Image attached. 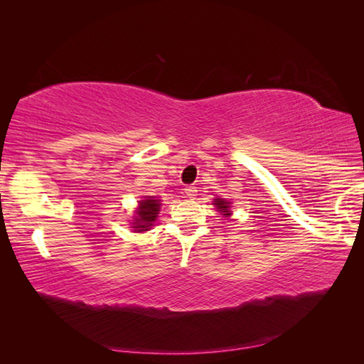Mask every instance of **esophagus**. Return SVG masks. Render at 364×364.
Instances as JSON below:
<instances>
[{
  "label": "esophagus",
  "mask_w": 364,
  "mask_h": 364,
  "mask_svg": "<svg viewBox=\"0 0 364 364\" xmlns=\"http://www.w3.org/2000/svg\"><path fill=\"white\" fill-rule=\"evenodd\" d=\"M184 194H186L189 198H194L197 196V188L196 186H186V189H184Z\"/></svg>",
  "instance_id": "esophagus-1"
}]
</instances>
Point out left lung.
I'll use <instances>...</instances> for the list:
<instances>
[{
	"mask_svg": "<svg viewBox=\"0 0 364 364\" xmlns=\"http://www.w3.org/2000/svg\"><path fill=\"white\" fill-rule=\"evenodd\" d=\"M215 206H218V210L223 214V215H230V202H227V200H222V198H215Z\"/></svg>",
	"mask_w": 364,
	"mask_h": 364,
	"instance_id": "obj_1",
	"label": "left lung"
}]
</instances>
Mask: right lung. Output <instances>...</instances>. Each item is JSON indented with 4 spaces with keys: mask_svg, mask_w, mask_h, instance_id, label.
Instances as JSON below:
<instances>
[{
    "mask_svg": "<svg viewBox=\"0 0 364 364\" xmlns=\"http://www.w3.org/2000/svg\"><path fill=\"white\" fill-rule=\"evenodd\" d=\"M158 211H159V200H153V197H149L146 200H142L139 203V210L137 215L134 218V230L139 231H146L151 225L153 222L158 218Z\"/></svg>",
    "mask_w": 364,
    "mask_h": 364,
    "instance_id": "1",
    "label": "right lung"
}]
</instances>
